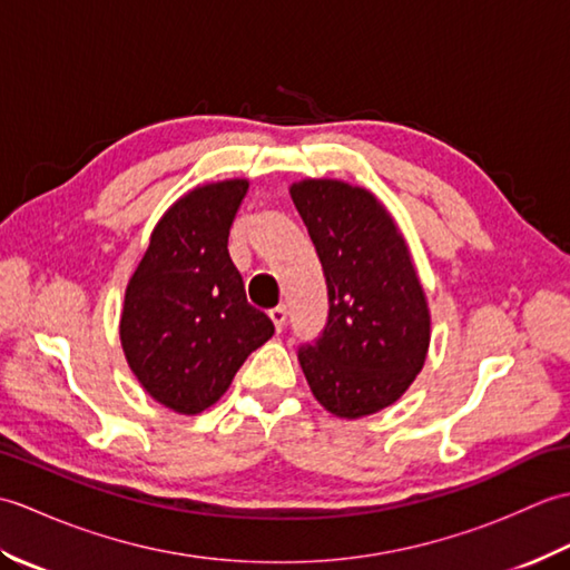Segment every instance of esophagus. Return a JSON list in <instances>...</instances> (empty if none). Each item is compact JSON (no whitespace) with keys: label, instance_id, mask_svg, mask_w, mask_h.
Segmentation results:
<instances>
[{"label":"esophagus","instance_id":"esophagus-1","mask_svg":"<svg viewBox=\"0 0 570 570\" xmlns=\"http://www.w3.org/2000/svg\"><path fill=\"white\" fill-rule=\"evenodd\" d=\"M269 318H272V323H274L276 333H282L284 325H286V308H284V306L272 308V311H269Z\"/></svg>","mask_w":570,"mask_h":570}]
</instances>
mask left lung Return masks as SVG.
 I'll return each mask as SVG.
<instances>
[{
  "label": "left lung",
  "instance_id": "1",
  "mask_svg": "<svg viewBox=\"0 0 570 570\" xmlns=\"http://www.w3.org/2000/svg\"><path fill=\"white\" fill-rule=\"evenodd\" d=\"M292 200L328 286V321L298 347L313 396L341 419L394 404L426 362L431 316L406 242L370 190L306 178Z\"/></svg>",
  "mask_w": 570,
  "mask_h": 570
}]
</instances>
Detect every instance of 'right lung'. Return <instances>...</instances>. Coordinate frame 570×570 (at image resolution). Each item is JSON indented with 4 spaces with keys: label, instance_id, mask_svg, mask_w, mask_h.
Segmentation results:
<instances>
[{
    "label": "right lung",
    "instance_id": "obj_1",
    "mask_svg": "<svg viewBox=\"0 0 570 570\" xmlns=\"http://www.w3.org/2000/svg\"><path fill=\"white\" fill-rule=\"evenodd\" d=\"M249 184L229 178L178 198L154 227L125 294L119 341L139 384L178 414L220 399L249 353L274 335L247 304L227 237Z\"/></svg>",
    "mask_w": 570,
    "mask_h": 570
}]
</instances>
